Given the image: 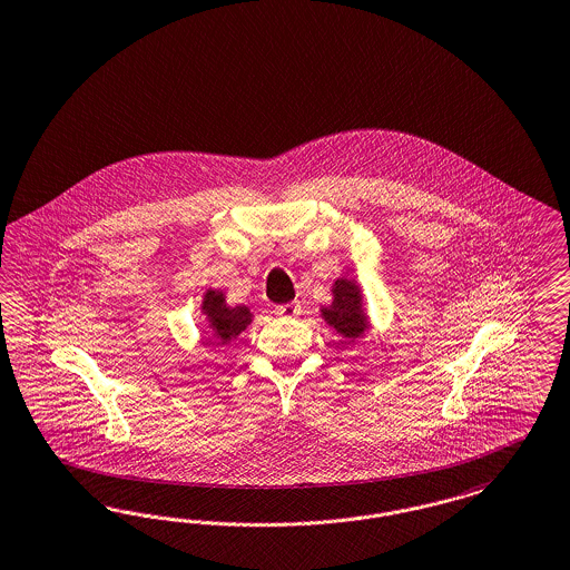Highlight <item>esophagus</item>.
Listing matches in <instances>:
<instances>
[{"label": "esophagus", "mask_w": 570, "mask_h": 570, "mask_svg": "<svg viewBox=\"0 0 570 570\" xmlns=\"http://www.w3.org/2000/svg\"><path fill=\"white\" fill-rule=\"evenodd\" d=\"M275 314H277L279 318H298V316H301V305H298V303L279 305V307H275Z\"/></svg>", "instance_id": "esophagus-1"}]
</instances>
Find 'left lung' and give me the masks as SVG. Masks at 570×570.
Listing matches in <instances>:
<instances>
[{"instance_id":"obj_1","label":"left lung","mask_w":570,"mask_h":570,"mask_svg":"<svg viewBox=\"0 0 570 570\" xmlns=\"http://www.w3.org/2000/svg\"><path fill=\"white\" fill-rule=\"evenodd\" d=\"M331 305L320 307L322 320L347 342H358L371 328L366 316L365 295L354 277L340 275L331 286Z\"/></svg>"}]
</instances>
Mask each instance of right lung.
Returning <instances> with one entry per match:
<instances>
[{"label":"right lung","instance_id":"1","mask_svg":"<svg viewBox=\"0 0 570 570\" xmlns=\"http://www.w3.org/2000/svg\"><path fill=\"white\" fill-rule=\"evenodd\" d=\"M199 309L207 320L209 333L216 340V345H227L237 340L254 320L248 305H228L227 296L220 288H207Z\"/></svg>","mask_w":570,"mask_h":570}]
</instances>
